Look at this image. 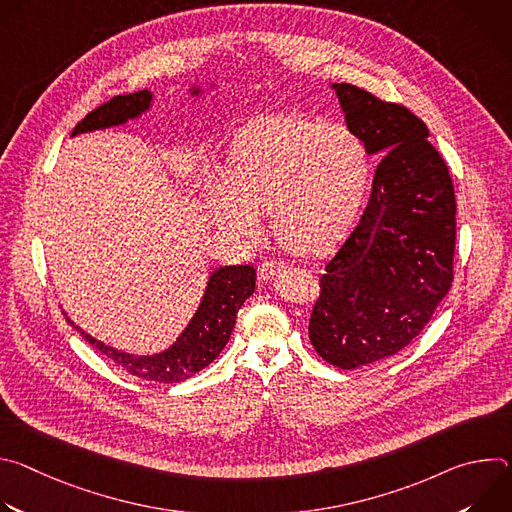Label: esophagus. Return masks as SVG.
I'll use <instances>...</instances> for the list:
<instances>
[{
  "mask_svg": "<svg viewBox=\"0 0 512 512\" xmlns=\"http://www.w3.org/2000/svg\"><path fill=\"white\" fill-rule=\"evenodd\" d=\"M285 265L281 263V261H275V259H267V261H263L261 265H259V279L261 281H269L271 277H275L281 269H283Z\"/></svg>",
  "mask_w": 512,
  "mask_h": 512,
  "instance_id": "esophagus-1",
  "label": "esophagus"
}]
</instances>
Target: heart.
Segmentation results:
<instances>
[{
  "label": "heart",
  "mask_w": 512,
  "mask_h": 512,
  "mask_svg": "<svg viewBox=\"0 0 512 512\" xmlns=\"http://www.w3.org/2000/svg\"><path fill=\"white\" fill-rule=\"evenodd\" d=\"M369 176L367 143L346 123L267 115L237 137L224 186H206L204 202L214 225L241 239L257 233L267 210L283 247L314 255L354 221Z\"/></svg>",
  "instance_id": "b5f03b06"
}]
</instances>
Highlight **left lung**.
Masks as SVG:
<instances>
[{
    "label": "left lung",
    "instance_id": "left-lung-1",
    "mask_svg": "<svg viewBox=\"0 0 512 512\" xmlns=\"http://www.w3.org/2000/svg\"><path fill=\"white\" fill-rule=\"evenodd\" d=\"M330 87L369 156H385L360 223L326 263L308 326L316 352L350 371L405 348L446 298L456 198L417 115L354 85Z\"/></svg>",
    "mask_w": 512,
    "mask_h": 512
}]
</instances>
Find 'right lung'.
Listing matches in <instances>:
<instances>
[{
	"label": "right lung",
	"instance_id": "obj_1",
	"mask_svg": "<svg viewBox=\"0 0 512 512\" xmlns=\"http://www.w3.org/2000/svg\"><path fill=\"white\" fill-rule=\"evenodd\" d=\"M210 87L214 89V85ZM188 93L190 97H200L206 91L202 87H190ZM152 103L154 97L150 91L113 97L111 101L91 111L75 127V131H72V137L125 125L127 121L139 119L143 113H148L152 109ZM255 279L257 271L251 265L216 267L208 275L204 296L186 328L180 332L174 344L156 354H131L117 350L87 334L68 316L66 322L77 332H81V336L91 346L101 350V354L121 364L127 373L145 381L180 383L208 367V364L227 346L237 322V312L255 291Z\"/></svg>",
	"mask_w": 512,
	"mask_h": 512
}]
</instances>
